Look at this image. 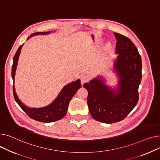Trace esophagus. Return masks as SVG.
Returning <instances> with one entry per match:
<instances>
[{
  "mask_svg": "<svg viewBox=\"0 0 160 160\" xmlns=\"http://www.w3.org/2000/svg\"><path fill=\"white\" fill-rule=\"evenodd\" d=\"M80 78H81V82L82 84H83L84 83L88 82L90 80V77L87 74H82V75H81Z\"/></svg>",
  "mask_w": 160,
  "mask_h": 160,
  "instance_id": "obj_1",
  "label": "esophagus"
}]
</instances>
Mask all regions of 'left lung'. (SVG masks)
<instances>
[{"label": "left lung", "mask_w": 160, "mask_h": 160, "mask_svg": "<svg viewBox=\"0 0 160 160\" xmlns=\"http://www.w3.org/2000/svg\"><path fill=\"white\" fill-rule=\"evenodd\" d=\"M114 34L117 39L116 52L119 53L114 65L119 77L118 93L105 85L101 79L83 85L88 91L87 103L92 118L109 124L124 119L136 107L142 76V58L134 44L126 36Z\"/></svg>", "instance_id": "1"}]
</instances>
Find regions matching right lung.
Instances as JSON below:
<instances>
[{
    "mask_svg": "<svg viewBox=\"0 0 160 160\" xmlns=\"http://www.w3.org/2000/svg\"><path fill=\"white\" fill-rule=\"evenodd\" d=\"M50 32H44L34 33L28 37V39L34 35L46 34ZM22 46V45H21L18 47V48L13 57L12 69V76L13 81L15 78L16 67L17 65L18 56L20 55ZM81 87V81L79 79L67 84V86H65L62 88L58 97L55 99V100L52 103V104L46 107L41 108H31L26 107L24 104H22L21 101L18 99L15 90L14 85H13V90L14 98L16 102L22 109V110L24 112H26V114L28 116L37 121L43 122V123H50V122H53L62 119L66 115L70 101L72 99L73 96L76 94L78 90Z\"/></svg>",
    "mask_w": 160,
    "mask_h": 160,
    "instance_id": "obj_1",
    "label": "right lung"
}]
</instances>
